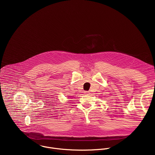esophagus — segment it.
Masks as SVG:
<instances>
[{
  "label": "esophagus",
  "instance_id": "34e87169",
  "mask_svg": "<svg viewBox=\"0 0 155 155\" xmlns=\"http://www.w3.org/2000/svg\"><path fill=\"white\" fill-rule=\"evenodd\" d=\"M84 93H85V94H89V91H84Z\"/></svg>",
  "mask_w": 155,
  "mask_h": 155
}]
</instances>
